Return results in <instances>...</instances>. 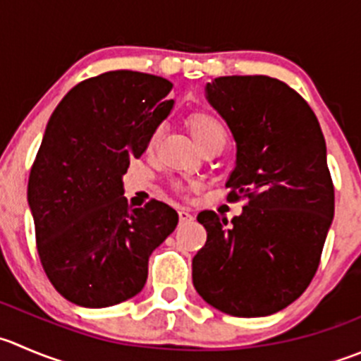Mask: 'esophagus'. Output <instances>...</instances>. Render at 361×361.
Segmentation results:
<instances>
[{
    "instance_id": "esophagus-1",
    "label": "esophagus",
    "mask_w": 361,
    "mask_h": 361,
    "mask_svg": "<svg viewBox=\"0 0 361 361\" xmlns=\"http://www.w3.org/2000/svg\"><path fill=\"white\" fill-rule=\"evenodd\" d=\"M178 216H180V222H190V220H194V215L188 209H180Z\"/></svg>"
}]
</instances>
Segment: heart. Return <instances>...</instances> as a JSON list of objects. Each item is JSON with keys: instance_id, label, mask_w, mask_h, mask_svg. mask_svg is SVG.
Listing matches in <instances>:
<instances>
[{"instance_id": "b5f03b06", "label": "heart", "mask_w": 361, "mask_h": 361, "mask_svg": "<svg viewBox=\"0 0 361 361\" xmlns=\"http://www.w3.org/2000/svg\"><path fill=\"white\" fill-rule=\"evenodd\" d=\"M187 127L194 142L201 148V152L206 148H213V146L222 149L226 146L227 137H229V132H227L224 121L213 113H208V111H194V113L188 114ZM155 141L157 134L149 141V146L155 145Z\"/></svg>"}]
</instances>
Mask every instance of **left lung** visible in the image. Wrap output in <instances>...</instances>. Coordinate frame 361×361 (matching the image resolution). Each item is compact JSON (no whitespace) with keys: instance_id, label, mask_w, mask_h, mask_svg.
I'll return each instance as SVG.
<instances>
[{"instance_id":"left-lung-1","label":"left lung","mask_w":361,"mask_h":361,"mask_svg":"<svg viewBox=\"0 0 361 361\" xmlns=\"http://www.w3.org/2000/svg\"><path fill=\"white\" fill-rule=\"evenodd\" d=\"M206 99L236 141L227 201L245 206L231 226L199 213L208 238L192 281L220 312L269 316L300 298L319 266L335 209L326 142L303 97L274 77H219Z\"/></svg>"}]
</instances>
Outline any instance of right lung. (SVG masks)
I'll use <instances>...</instances> for the list:
<instances>
[{
  "label": "right lung",
  "mask_w": 361,
  "mask_h": 361,
  "mask_svg": "<svg viewBox=\"0 0 361 361\" xmlns=\"http://www.w3.org/2000/svg\"><path fill=\"white\" fill-rule=\"evenodd\" d=\"M173 84L113 70L73 86L49 118L27 181L37 250L56 291L90 309L142 291L152 252L178 213L152 199L128 206L121 176L173 109Z\"/></svg>",
  "instance_id": "obj_1"
}]
</instances>
